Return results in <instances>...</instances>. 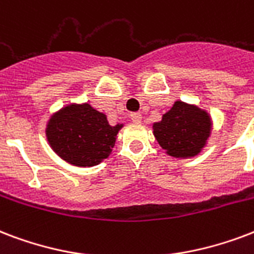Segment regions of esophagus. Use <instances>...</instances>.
Segmentation results:
<instances>
[{"label":"esophagus","mask_w":254,"mask_h":254,"mask_svg":"<svg viewBox=\"0 0 254 254\" xmlns=\"http://www.w3.org/2000/svg\"><path fill=\"white\" fill-rule=\"evenodd\" d=\"M130 119L133 123H140L141 119H142V116H141L140 112H135V113L130 114Z\"/></svg>","instance_id":"1"}]
</instances>
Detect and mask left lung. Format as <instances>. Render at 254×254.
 Segmentation results:
<instances>
[{"label": "left lung", "mask_w": 254, "mask_h": 254, "mask_svg": "<svg viewBox=\"0 0 254 254\" xmlns=\"http://www.w3.org/2000/svg\"><path fill=\"white\" fill-rule=\"evenodd\" d=\"M212 131V120L208 112L196 105L176 101L153 124V134L169 156L177 158L194 157L202 150Z\"/></svg>", "instance_id": "left-lung-1"}]
</instances>
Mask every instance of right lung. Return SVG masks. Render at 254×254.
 I'll return each mask as SVG.
<instances>
[{
	"label": "right lung",
	"mask_w": 254,
	"mask_h": 254,
	"mask_svg": "<svg viewBox=\"0 0 254 254\" xmlns=\"http://www.w3.org/2000/svg\"><path fill=\"white\" fill-rule=\"evenodd\" d=\"M123 124L112 127L106 116L89 104H71L54 113L46 138L57 156L74 166H94L108 158Z\"/></svg>",
	"instance_id": "1"
}]
</instances>
